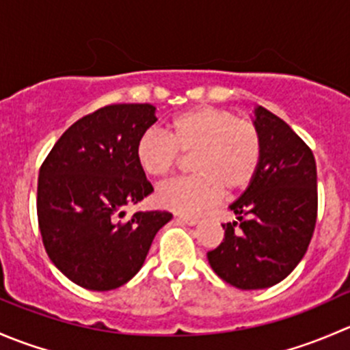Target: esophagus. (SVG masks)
Returning a JSON list of instances; mask_svg holds the SVG:
<instances>
[{"mask_svg": "<svg viewBox=\"0 0 350 350\" xmlns=\"http://www.w3.org/2000/svg\"><path fill=\"white\" fill-rule=\"evenodd\" d=\"M178 218L183 221V224H186V225H196L198 221H200V218L189 217V215H178Z\"/></svg>", "mask_w": 350, "mask_h": 350, "instance_id": "34e87169", "label": "esophagus"}]
</instances>
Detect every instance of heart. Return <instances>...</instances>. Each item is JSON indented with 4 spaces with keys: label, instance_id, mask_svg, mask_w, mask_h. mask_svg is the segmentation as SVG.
<instances>
[{
    "label": "heart",
    "instance_id": "obj_1",
    "mask_svg": "<svg viewBox=\"0 0 350 350\" xmlns=\"http://www.w3.org/2000/svg\"><path fill=\"white\" fill-rule=\"evenodd\" d=\"M189 176L159 186V204L179 213H198L239 191L256 176L262 157V137L256 123L217 107H196L179 113L167 132L150 126L137 140L135 155L144 172L165 178L191 154Z\"/></svg>",
    "mask_w": 350,
    "mask_h": 350
}]
</instances>
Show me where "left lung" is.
<instances>
[{"instance_id": "left-lung-1", "label": "left lung", "mask_w": 350, "mask_h": 350, "mask_svg": "<svg viewBox=\"0 0 350 350\" xmlns=\"http://www.w3.org/2000/svg\"><path fill=\"white\" fill-rule=\"evenodd\" d=\"M262 137L259 169L224 224L225 239L206 254L211 269L241 289L283 281L305 256L319 211L317 164L312 149L291 126L264 107L256 122Z\"/></svg>"}]
</instances>
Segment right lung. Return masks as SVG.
Masks as SVG:
<instances>
[{
    "label": "right lung",
    "instance_id": "obj_1",
    "mask_svg": "<svg viewBox=\"0 0 350 350\" xmlns=\"http://www.w3.org/2000/svg\"><path fill=\"white\" fill-rule=\"evenodd\" d=\"M149 103L108 105L69 126L42 162L37 218L52 262L72 283L109 291L132 280L169 211L125 208L152 193L135 155L155 123Z\"/></svg>",
    "mask_w": 350,
    "mask_h": 350
}]
</instances>
